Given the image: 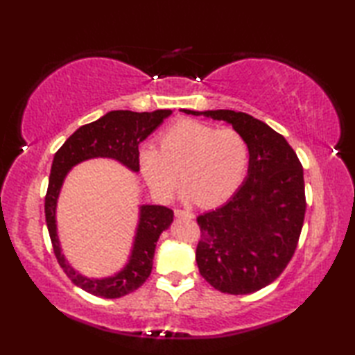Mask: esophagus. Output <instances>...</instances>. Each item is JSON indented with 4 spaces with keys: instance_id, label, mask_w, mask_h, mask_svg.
<instances>
[{
    "instance_id": "34e87169",
    "label": "esophagus",
    "mask_w": 355,
    "mask_h": 355,
    "mask_svg": "<svg viewBox=\"0 0 355 355\" xmlns=\"http://www.w3.org/2000/svg\"><path fill=\"white\" fill-rule=\"evenodd\" d=\"M173 214H175V216H186V218H193L195 215L192 212H189V210H183V209H175L173 210Z\"/></svg>"
}]
</instances>
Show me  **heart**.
<instances>
[{"label": "heart", "instance_id": "obj_1", "mask_svg": "<svg viewBox=\"0 0 355 355\" xmlns=\"http://www.w3.org/2000/svg\"><path fill=\"white\" fill-rule=\"evenodd\" d=\"M247 166L243 134L192 119L172 123L160 135V149L146 146L140 153L141 173L154 193L171 198L183 177V198L205 207L227 201L243 183Z\"/></svg>", "mask_w": 355, "mask_h": 355}]
</instances>
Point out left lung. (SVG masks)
Here are the masks:
<instances>
[{"instance_id": "8db88e82", "label": "left lung", "mask_w": 355, "mask_h": 355, "mask_svg": "<svg viewBox=\"0 0 355 355\" xmlns=\"http://www.w3.org/2000/svg\"><path fill=\"white\" fill-rule=\"evenodd\" d=\"M182 111L224 120L247 141L250 158L243 186L224 206L197 218V263L218 291H258L281 276L296 252L306 210L302 164L281 134L250 114Z\"/></svg>"}]
</instances>
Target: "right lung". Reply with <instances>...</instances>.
<instances>
[{
  "mask_svg": "<svg viewBox=\"0 0 355 355\" xmlns=\"http://www.w3.org/2000/svg\"><path fill=\"white\" fill-rule=\"evenodd\" d=\"M172 114L171 110H157L153 112L110 111L96 122L80 126L53 158L49 178V189L45 193V221L50 233L53 252L64 273L74 285L94 296L117 299L130 294L145 284L153 270L155 244L162 232L173 221V212L164 206H141L140 220L135 233L130 261L120 273L105 279H89L76 273L65 261L56 233V205L64 178L74 164L88 158L108 157L139 172V145L163 123V119Z\"/></svg>",
  "mask_w": 355,
  "mask_h": 355,
  "instance_id": "right-lung-1",
  "label": "right lung"
}]
</instances>
